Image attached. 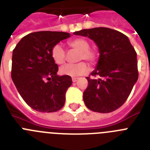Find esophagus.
I'll return each instance as SVG.
<instances>
[{
  "instance_id": "34e87169",
  "label": "esophagus",
  "mask_w": 150,
  "mask_h": 150,
  "mask_svg": "<svg viewBox=\"0 0 150 150\" xmlns=\"http://www.w3.org/2000/svg\"><path fill=\"white\" fill-rule=\"evenodd\" d=\"M77 79H78V78H76V77H73V78H72V81L74 82V83H75V82L77 81Z\"/></svg>"
}]
</instances>
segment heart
<instances>
[{"mask_svg": "<svg viewBox=\"0 0 150 150\" xmlns=\"http://www.w3.org/2000/svg\"><path fill=\"white\" fill-rule=\"evenodd\" d=\"M68 46L79 52L78 61L86 60L89 63H93L97 59V54L95 51L90 50L88 41L83 38H75L68 42ZM51 56L54 62L58 64H62L65 61V51L59 44H55L52 48ZM88 67L85 62H81L76 64H67L60 68V74L62 75L75 76H81L86 74Z\"/></svg>", "mask_w": 150, "mask_h": 150, "instance_id": "heart-1", "label": "heart"}]
</instances>
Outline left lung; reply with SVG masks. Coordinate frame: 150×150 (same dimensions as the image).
<instances>
[{
	"label": "left lung",
	"instance_id": "1",
	"mask_svg": "<svg viewBox=\"0 0 150 150\" xmlns=\"http://www.w3.org/2000/svg\"><path fill=\"white\" fill-rule=\"evenodd\" d=\"M74 35L88 37L98 47L99 59L88 76L83 100L94 112L107 113L120 108L129 96L138 79L137 53L122 33L95 28L76 31Z\"/></svg>",
	"mask_w": 150,
	"mask_h": 150
}]
</instances>
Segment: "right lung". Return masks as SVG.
<instances>
[{
	"mask_svg": "<svg viewBox=\"0 0 150 150\" xmlns=\"http://www.w3.org/2000/svg\"><path fill=\"white\" fill-rule=\"evenodd\" d=\"M70 37L69 33L59 31L30 33L13 50L12 79L26 104L38 112H56L64 104L72 79L57 74L59 67L52 58L51 50Z\"/></svg>",
	"mask_w": 150,
	"mask_h": 150,
	"instance_id": "right-lung-1",
	"label": "right lung"
}]
</instances>
